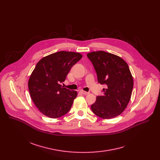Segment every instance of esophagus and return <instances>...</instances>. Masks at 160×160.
Segmentation results:
<instances>
[{
	"instance_id": "1",
	"label": "esophagus",
	"mask_w": 160,
	"mask_h": 160,
	"mask_svg": "<svg viewBox=\"0 0 160 160\" xmlns=\"http://www.w3.org/2000/svg\"><path fill=\"white\" fill-rule=\"evenodd\" d=\"M80 92L81 93H82L83 94H84V95H87V94H89V92H85V91H83V90H80Z\"/></svg>"
}]
</instances>
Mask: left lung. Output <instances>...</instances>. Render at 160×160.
<instances>
[{
  "label": "left lung",
  "instance_id": "left-lung-1",
  "mask_svg": "<svg viewBox=\"0 0 160 160\" xmlns=\"http://www.w3.org/2000/svg\"><path fill=\"white\" fill-rule=\"evenodd\" d=\"M87 56L92 62L98 82L106 85L104 94L96 97L91 109L103 119L115 118L125 110L131 98L133 81L127 63L120 57L102 51Z\"/></svg>",
  "mask_w": 160,
  "mask_h": 160
}]
</instances>
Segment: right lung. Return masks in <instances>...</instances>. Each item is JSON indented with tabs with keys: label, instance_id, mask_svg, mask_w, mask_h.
I'll use <instances>...</instances> for the list:
<instances>
[{
	"label": "right lung",
	"instance_id": "obj_1",
	"mask_svg": "<svg viewBox=\"0 0 160 160\" xmlns=\"http://www.w3.org/2000/svg\"><path fill=\"white\" fill-rule=\"evenodd\" d=\"M81 54L59 51L41 59L28 80L33 102L43 115L58 118L70 111L77 92L61 85L72 67L81 58Z\"/></svg>",
	"mask_w": 160,
	"mask_h": 160
}]
</instances>
